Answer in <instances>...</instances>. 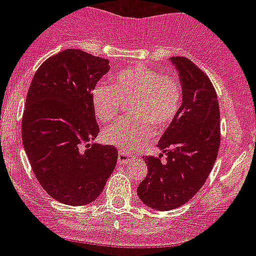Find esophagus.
<instances>
[{
	"instance_id": "1",
	"label": "esophagus",
	"mask_w": 256,
	"mask_h": 256,
	"mask_svg": "<svg viewBox=\"0 0 256 256\" xmlns=\"http://www.w3.org/2000/svg\"><path fill=\"white\" fill-rule=\"evenodd\" d=\"M132 160H135V156L130 152H126L124 150H120L118 152V164L120 165H125V164H128Z\"/></svg>"
}]
</instances>
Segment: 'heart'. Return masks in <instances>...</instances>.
Returning a JSON list of instances; mask_svg holds the SVG:
<instances>
[{"instance_id": "1", "label": "heart", "mask_w": 256, "mask_h": 256, "mask_svg": "<svg viewBox=\"0 0 256 256\" xmlns=\"http://www.w3.org/2000/svg\"><path fill=\"white\" fill-rule=\"evenodd\" d=\"M183 85L174 74H162L146 66H130L112 77V85L100 82L91 91L92 106L102 122H113L125 104L131 117L121 120L103 132V139L132 150L164 130L179 114Z\"/></svg>"}]
</instances>
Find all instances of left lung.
<instances>
[{"label": "left lung", "mask_w": 256, "mask_h": 256, "mask_svg": "<svg viewBox=\"0 0 256 256\" xmlns=\"http://www.w3.org/2000/svg\"><path fill=\"white\" fill-rule=\"evenodd\" d=\"M170 60L183 85V104L157 144L161 154L144 158L148 174L138 186L144 205L158 211L180 208L201 190L220 146V112L210 78L186 58Z\"/></svg>", "instance_id": "1"}]
</instances>
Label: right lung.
Segmentation results:
<instances>
[{
  "instance_id": "right-lung-1",
  "label": "right lung",
  "mask_w": 256,
  "mask_h": 256,
  "mask_svg": "<svg viewBox=\"0 0 256 256\" xmlns=\"http://www.w3.org/2000/svg\"><path fill=\"white\" fill-rule=\"evenodd\" d=\"M110 68L108 59L66 48L41 64L26 94L24 150L42 188L64 205L94 201L117 164L114 146L91 144L99 134L91 91Z\"/></svg>"
}]
</instances>
